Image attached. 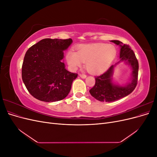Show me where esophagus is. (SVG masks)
Wrapping results in <instances>:
<instances>
[{"label": "esophagus", "mask_w": 157, "mask_h": 157, "mask_svg": "<svg viewBox=\"0 0 157 157\" xmlns=\"http://www.w3.org/2000/svg\"><path fill=\"white\" fill-rule=\"evenodd\" d=\"M79 76H80V77L82 78H86V75H84V74H80Z\"/></svg>", "instance_id": "esophagus-1"}]
</instances>
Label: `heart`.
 <instances>
[{"mask_svg":"<svg viewBox=\"0 0 157 157\" xmlns=\"http://www.w3.org/2000/svg\"><path fill=\"white\" fill-rule=\"evenodd\" d=\"M117 51L115 46L104 43L83 44L77 52L69 51L66 56L70 67L76 69L85 63V67L92 75H98L107 70L115 58Z\"/></svg>","mask_w":157,"mask_h":157,"instance_id":"heart-1","label":"heart"}]
</instances>
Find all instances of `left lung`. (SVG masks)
I'll list each match as a JSON object with an SVG mask.
<instances>
[{
  "label": "left lung",
  "instance_id": "1",
  "mask_svg": "<svg viewBox=\"0 0 157 157\" xmlns=\"http://www.w3.org/2000/svg\"><path fill=\"white\" fill-rule=\"evenodd\" d=\"M111 41L120 46V61L111 65L105 73L95 78L96 83L89 91L92 97L100 101L113 102L128 96L134 91L137 82L139 65L134 51L119 40ZM121 62L129 66L132 72L129 81L125 85H119L113 82L112 75L114 67Z\"/></svg>",
  "mask_w": 157,
  "mask_h": 157
}]
</instances>
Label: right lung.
Segmentation results:
<instances>
[{
	"instance_id": "obj_1",
	"label": "right lung",
	"mask_w": 157,
	"mask_h": 157,
	"mask_svg": "<svg viewBox=\"0 0 157 157\" xmlns=\"http://www.w3.org/2000/svg\"><path fill=\"white\" fill-rule=\"evenodd\" d=\"M73 40L44 39L26 52L22 65V80L32 96L39 100L54 102L69 94L78 75L65 69L63 51Z\"/></svg>"
}]
</instances>
